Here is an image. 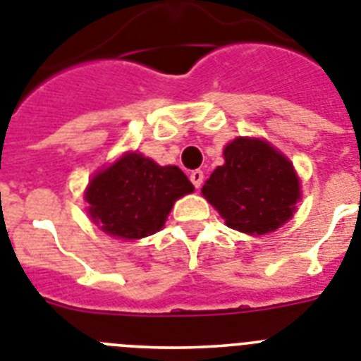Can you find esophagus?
Wrapping results in <instances>:
<instances>
[{
  "mask_svg": "<svg viewBox=\"0 0 361 361\" xmlns=\"http://www.w3.org/2000/svg\"><path fill=\"white\" fill-rule=\"evenodd\" d=\"M190 181H192V185L196 187V189H200L203 183V171H192L190 172Z\"/></svg>",
  "mask_w": 361,
  "mask_h": 361,
  "instance_id": "esophagus-1",
  "label": "esophagus"
}]
</instances>
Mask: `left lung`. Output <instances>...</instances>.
Masks as SVG:
<instances>
[{
  "label": "left lung",
  "instance_id": "8db88e82",
  "mask_svg": "<svg viewBox=\"0 0 361 361\" xmlns=\"http://www.w3.org/2000/svg\"><path fill=\"white\" fill-rule=\"evenodd\" d=\"M225 163L203 185V196L231 228L247 234L276 231L296 211L300 181L283 154L263 140L236 137Z\"/></svg>",
  "mask_w": 361,
  "mask_h": 361
}]
</instances>
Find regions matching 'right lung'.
Here are the masks:
<instances>
[{
    "label": "right lung",
    "instance_id": "add662e5",
    "mask_svg": "<svg viewBox=\"0 0 361 361\" xmlns=\"http://www.w3.org/2000/svg\"><path fill=\"white\" fill-rule=\"evenodd\" d=\"M192 190V183L178 167H159L133 152L96 174L85 200L90 218L105 233L140 240L159 231L174 202Z\"/></svg>",
    "mask_w": 361,
    "mask_h": 361
}]
</instances>
